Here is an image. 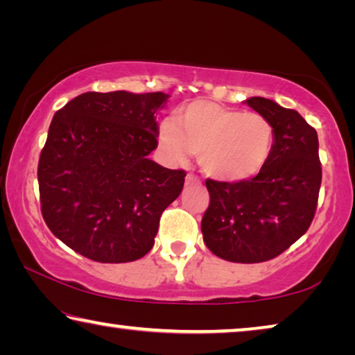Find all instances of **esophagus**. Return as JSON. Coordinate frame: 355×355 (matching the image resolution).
Segmentation results:
<instances>
[{"label": "esophagus", "instance_id": "esophagus-1", "mask_svg": "<svg viewBox=\"0 0 355 355\" xmlns=\"http://www.w3.org/2000/svg\"><path fill=\"white\" fill-rule=\"evenodd\" d=\"M186 184H200V180L199 177H196L194 173H188V175H186Z\"/></svg>", "mask_w": 355, "mask_h": 355}]
</instances>
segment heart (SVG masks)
I'll list each match as a JSON object with an SVG mask.
<instances>
[{
    "label": "heart",
    "instance_id": "heart-1",
    "mask_svg": "<svg viewBox=\"0 0 355 355\" xmlns=\"http://www.w3.org/2000/svg\"><path fill=\"white\" fill-rule=\"evenodd\" d=\"M158 142L171 163H184L191 155H199L205 175L236 183L257 177L268 166L275 128L260 112L196 100L180 107L175 122L159 123Z\"/></svg>",
    "mask_w": 355,
    "mask_h": 355
}]
</instances>
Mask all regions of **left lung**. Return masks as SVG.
<instances>
[{
  "label": "left lung",
  "instance_id": "1",
  "mask_svg": "<svg viewBox=\"0 0 355 355\" xmlns=\"http://www.w3.org/2000/svg\"><path fill=\"white\" fill-rule=\"evenodd\" d=\"M274 123L275 146L263 172L245 182L207 180L202 218L207 248L233 263L272 260L309 230L321 188L318 135L297 111L272 100H245Z\"/></svg>",
  "mask_w": 355,
  "mask_h": 355
}]
</instances>
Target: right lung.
<instances>
[{"mask_svg": "<svg viewBox=\"0 0 355 355\" xmlns=\"http://www.w3.org/2000/svg\"><path fill=\"white\" fill-rule=\"evenodd\" d=\"M167 98L86 92L53 117L37 167L40 209L53 235L80 255L127 263L153 248L186 177L148 159L158 146L155 114Z\"/></svg>", "mask_w": 355, "mask_h": 355, "instance_id": "obj_1", "label": "right lung"}]
</instances>
